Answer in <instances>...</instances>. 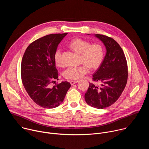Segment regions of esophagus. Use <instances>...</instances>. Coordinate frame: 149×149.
<instances>
[{
  "mask_svg": "<svg viewBox=\"0 0 149 149\" xmlns=\"http://www.w3.org/2000/svg\"><path fill=\"white\" fill-rule=\"evenodd\" d=\"M78 82V81H70V84H71V86H72V85L75 84L77 83Z\"/></svg>",
  "mask_w": 149,
  "mask_h": 149,
  "instance_id": "obj_1",
  "label": "esophagus"
}]
</instances>
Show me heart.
I'll return each mask as SVG.
<instances>
[{"mask_svg": "<svg viewBox=\"0 0 149 149\" xmlns=\"http://www.w3.org/2000/svg\"><path fill=\"white\" fill-rule=\"evenodd\" d=\"M68 47L75 53L79 55V63L82 65L78 67H70L63 72V77L67 79L78 80L82 78L88 71L97 70L103 62L105 52L103 46L98 43L93 44L82 38H74L68 44ZM56 66L62 65V54L57 49L54 55Z\"/></svg>", "mask_w": 149, "mask_h": 149, "instance_id": "1", "label": "heart"}]
</instances>
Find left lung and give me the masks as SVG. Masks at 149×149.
Returning a JSON list of instances; mask_svg holds the SVG:
<instances>
[{
  "instance_id": "1",
  "label": "left lung",
  "mask_w": 149,
  "mask_h": 149,
  "mask_svg": "<svg viewBox=\"0 0 149 149\" xmlns=\"http://www.w3.org/2000/svg\"><path fill=\"white\" fill-rule=\"evenodd\" d=\"M104 44L107 52L93 80L100 86L90 83L85 100L90 106L102 109L113 104L124 91L128 78V67L124 52L117 42L107 36L95 34Z\"/></svg>"
}]
</instances>
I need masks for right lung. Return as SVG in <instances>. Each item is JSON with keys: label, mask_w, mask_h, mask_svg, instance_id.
I'll use <instances>...</instances> for the list:
<instances>
[{"label": "right lung", "mask_w": 149, "mask_h": 149, "mask_svg": "<svg viewBox=\"0 0 149 149\" xmlns=\"http://www.w3.org/2000/svg\"><path fill=\"white\" fill-rule=\"evenodd\" d=\"M67 33L50 34L33 41L26 48L21 62V78L25 89L34 102L44 109L57 107L71 87L67 81L51 87V83L58 80L54 55Z\"/></svg>", "instance_id": "1"}]
</instances>
